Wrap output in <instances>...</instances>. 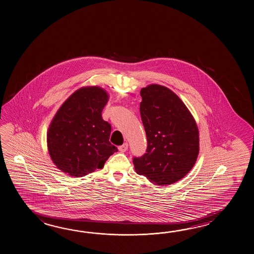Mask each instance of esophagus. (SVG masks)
<instances>
[{
	"instance_id": "esophagus-1",
	"label": "esophagus",
	"mask_w": 254,
	"mask_h": 254,
	"mask_svg": "<svg viewBox=\"0 0 254 254\" xmlns=\"http://www.w3.org/2000/svg\"><path fill=\"white\" fill-rule=\"evenodd\" d=\"M128 150V143L125 142L123 145L119 146V151L121 152H125V151Z\"/></svg>"
}]
</instances>
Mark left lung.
<instances>
[{
    "label": "left lung",
    "instance_id": "8db88e82",
    "mask_svg": "<svg viewBox=\"0 0 254 254\" xmlns=\"http://www.w3.org/2000/svg\"><path fill=\"white\" fill-rule=\"evenodd\" d=\"M140 117L147 150L134 157L136 173L157 185L174 184L194 166L199 129L183 101L167 87L151 84L140 90Z\"/></svg>",
    "mask_w": 254,
    "mask_h": 254
}]
</instances>
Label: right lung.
<instances>
[{
	"label": "right lung",
	"mask_w": 254,
	"mask_h": 254,
	"mask_svg": "<svg viewBox=\"0 0 254 254\" xmlns=\"http://www.w3.org/2000/svg\"><path fill=\"white\" fill-rule=\"evenodd\" d=\"M108 99L101 87H82L55 114L47 132V146L52 161L63 173L83 177L102 169L118 151L109 140L111 125L102 117Z\"/></svg>",
	"instance_id": "add662e5"
}]
</instances>
